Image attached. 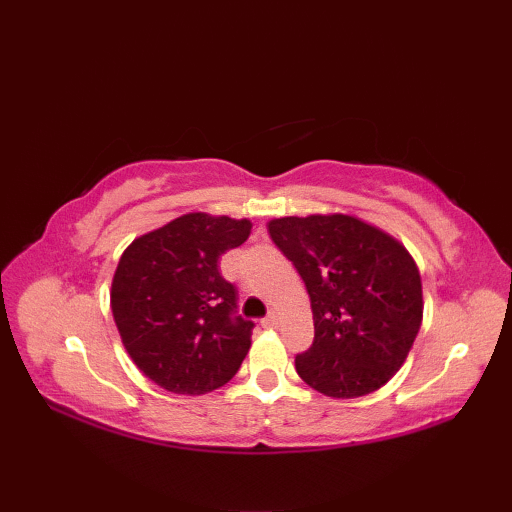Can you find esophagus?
<instances>
[{"mask_svg": "<svg viewBox=\"0 0 512 512\" xmlns=\"http://www.w3.org/2000/svg\"><path fill=\"white\" fill-rule=\"evenodd\" d=\"M262 325H264V328H275V325H277V314L270 312L268 317L262 319Z\"/></svg>", "mask_w": 512, "mask_h": 512, "instance_id": "obj_1", "label": "esophagus"}]
</instances>
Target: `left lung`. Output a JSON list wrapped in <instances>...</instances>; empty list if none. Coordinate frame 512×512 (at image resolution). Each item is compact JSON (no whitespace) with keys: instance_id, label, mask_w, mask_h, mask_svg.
I'll return each mask as SVG.
<instances>
[{"instance_id":"obj_1","label":"left lung","mask_w":512,"mask_h":512,"mask_svg":"<svg viewBox=\"0 0 512 512\" xmlns=\"http://www.w3.org/2000/svg\"><path fill=\"white\" fill-rule=\"evenodd\" d=\"M270 239L310 295L314 341L297 374L332 398L372 394L394 376L422 321V284L394 237L350 215L279 217Z\"/></svg>"}]
</instances>
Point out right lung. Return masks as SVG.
Instances as JSON below:
<instances>
[{"label":"right lung","mask_w":512,"mask_h":512,"mask_svg":"<svg viewBox=\"0 0 512 512\" xmlns=\"http://www.w3.org/2000/svg\"><path fill=\"white\" fill-rule=\"evenodd\" d=\"M248 235V220L189 213L123 253L112 281L116 328L162 389L200 396L237 374L255 323L237 314V288L217 264Z\"/></svg>","instance_id":"obj_1"}]
</instances>
